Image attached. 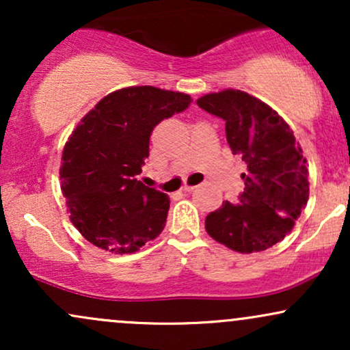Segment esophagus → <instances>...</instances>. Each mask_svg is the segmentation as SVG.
<instances>
[{
    "label": "esophagus",
    "instance_id": "esophagus-1",
    "mask_svg": "<svg viewBox=\"0 0 350 350\" xmlns=\"http://www.w3.org/2000/svg\"><path fill=\"white\" fill-rule=\"evenodd\" d=\"M194 189H196V186H183V187H180V191H183V192H192Z\"/></svg>",
    "mask_w": 350,
    "mask_h": 350
}]
</instances>
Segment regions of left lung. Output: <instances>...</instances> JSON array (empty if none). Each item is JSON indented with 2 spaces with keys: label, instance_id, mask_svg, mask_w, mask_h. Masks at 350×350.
<instances>
[{
  "label": "left lung",
  "instance_id": "8db88e82",
  "mask_svg": "<svg viewBox=\"0 0 350 350\" xmlns=\"http://www.w3.org/2000/svg\"><path fill=\"white\" fill-rule=\"evenodd\" d=\"M198 105L226 122L227 143L245 163L239 204L206 217L212 239L239 253L263 252L291 232L309 198L306 158L281 116L247 92L207 94Z\"/></svg>",
  "mask_w": 350,
  "mask_h": 350
}]
</instances>
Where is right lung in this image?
Returning <instances> with one entry per match:
<instances>
[{
  "mask_svg": "<svg viewBox=\"0 0 350 350\" xmlns=\"http://www.w3.org/2000/svg\"><path fill=\"white\" fill-rule=\"evenodd\" d=\"M191 102L180 92L126 87L108 94L80 120L64 146L60 189L83 239L123 255L161 234L170 198L144 186L138 174L156 124Z\"/></svg>",
  "mask_w": 350,
  "mask_h": 350,
  "instance_id": "1",
  "label": "right lung"
}]
</instances>
